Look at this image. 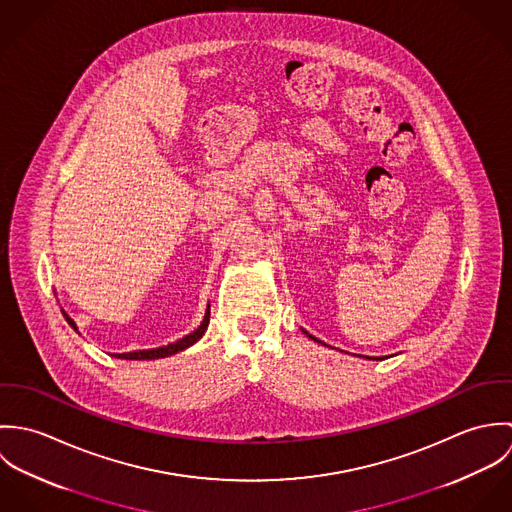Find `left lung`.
I'll return each instance as SVG.
<instances>
[{"instance_id": "8db88e82", "label": "left lung", "mask_w": 512, "mask_h": 512, "mask_svg": "<svg viewBox=\"0 0 512 512\" xmlns=\"http://www.w3.org/2000/svg\"><path fill=\"white\" fill-rule=\"evenodd\" d=\"M303 333H305V335H307V337H309V339H313V341H317V343H321V341H319V339H315V337H313V335H309V333H307V331H303ZM359 357H363V355H359ZM365 359H368V361H370V359H372V361H382V359H386V357H378V359H376V357H365Z\"/></svg>"}]
</instances>
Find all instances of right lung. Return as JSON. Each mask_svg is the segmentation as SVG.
Here are the masks:
<instances>
[{"label": "right lung", "mask_w": 512, "mask_h": 512, "mask_svg": "<svg viewBox=\"0 0 512 512\" xmlns=\"http://www.w3.org/2000/svg\"><path fill=\"white\" fill-rule=\"evenodd\" d=\"M61 311H63L65 319L69 321V325L73 327L74 331H78V327H76V323H74L73 319L69 317V313H67L65 309H61ZM209 319H211V305H207V311H205V317H203L201 325H199L195 331H191L189 335L181 337L179 341H175V343H169V345H163V347H157V349L132 351V353H114L112 357H116V359H126V361H155V359H165V357H171V355H175V353H181V351L189 349L191 345H195V343H197V341H199V339L205 335V331H207V327H209Z\"/></svg>", "instance_id": "obj_1"}]
</instances>
